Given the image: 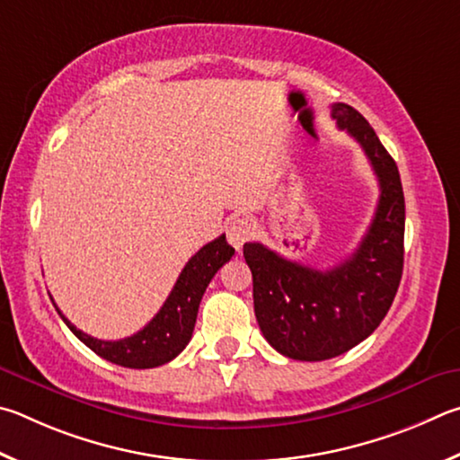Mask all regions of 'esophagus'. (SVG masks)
<instances>
[{
    "label": "esophagus",
    "instance_id": "34e87169",
    "mask_svg": "<svg viewBox=\"0 0 460 460\" xmlns=\"http://www.w3.org/2000/svg\"><path fill=\"white\" fill-rule=\"evenodd\" d=\"M254 234V226L246 217H238V220L230 222L228 230H226V236H228V243L236 248V251H243V246L251 240Z\"/></svg>",
    "mask_w": 460,
    "mask_h": 460
}]
</instances>
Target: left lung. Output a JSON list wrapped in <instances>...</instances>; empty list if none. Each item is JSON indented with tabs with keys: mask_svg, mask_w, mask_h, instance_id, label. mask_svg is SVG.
<instances>
[{
	"mask_svg": "<svg viewBox=\"0 0 460 460\" xmlns=\"http://www.w3.org/2000/svg\"><path fill=\"white\" fill-rule=\"evenodd\" d=\"M332 117L361 145L380 183L367 234L349 259L325 272L261 243L244 244L261 332L279 353L301 361L337 358L372 335L392 307L404 269L406 206L396 161L349 104L335 102Z\"/></svg>",
	"mask_w": 460,
	"mask_h": 460,
	"instance_id": "obj_1",
	"label": "left lung"
}]
</instances>
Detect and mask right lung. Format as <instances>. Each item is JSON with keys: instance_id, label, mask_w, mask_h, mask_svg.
Returning <instances> with one entry per match:
<instances>
[{"instance_id": "obj_1", "label": "right lung", "mask_w": 460, "mask_h": 460, "mask_svg": "<svg viewBox=\"0 0 460 460\" xmlns=\"http://www.w3.org/2000/svg\"><path fill=\"white\" fill-rule=\"evenodd\" d=\"M232 254H234V248L226 243L224 234L208 243L204 248H199L183 267L173 291L169 293L167 301L159 309L157 315L141 332L119 341L96 340V337L83 333L62 315L56 303H52L70 332L88 349H93L96 356L123 367H157L180 356L185 345L190 343L193 325H196L199 301L206 293V287L214 279L216 272L220 270L222 264L232 259Z\"/></svg>"}]
</instances>
